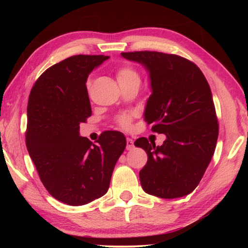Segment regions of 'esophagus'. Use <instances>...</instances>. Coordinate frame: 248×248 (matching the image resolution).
Masks as SVG:
<instances>
[{
  "instance_id": "1",
  "label": "esophagus",
  "mask_w": 248,
  "mask_h": 248,
  "mask_svg": "<svg viewBox=\"0 0 248 248\" xmlns=\"http://www.w3.org/2000/svg\"><path fill=\"white\" fill-rule=\"evenodd\" d=\"M134 148V141L132 139H127V150H132Z\"/></svg>"
}]
</instances>
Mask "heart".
Returning <instances> with one entry per match:
<instances>
[{"label": "heart", "instance_id": "heart-1", "mask_svg": "<svg viewBox=\"0 0 248 248\" xmlns=\"http://www.w3.org/2000/svg\"><path fill=\"white\" fill-rule=\"evenodd\" d=\"M116 78H117V81L120 84H127L131 82H140V78L139 72L136 71L134 68L130 66H120L116 69ZM87 88L91 87V81H87ZM131 118L129 115H121L118 117V124L121 127L127 128L130 124Z\"/></svg>", "mask_w": 248, "mask_h": 248}]
</instances>
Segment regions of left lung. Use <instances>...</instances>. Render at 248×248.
Listing matches in <instances>:
<instances>
[{"instance_id": "1", "label": "left lung", "mask_w": 248, "mask_h": 248, "mask_svg": "<svg viewBox=\"0 0 248 248\" xmlns=\"http://www.w3.org/2000/svg\"><path fill=\"white\" fill-rule=\"evenodd\" d=\"M149 71L151 91L145 120L165 134L162 146L140 138L148 161L140 171L141 187L160 198L186 196L196 187L214 154L218 123L212 93L199 68L184 57L155 51L124 52Z\"/></svg>"}]
</instances>
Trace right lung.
<instances>
[{"label": "right lung", "instance_id": "1", "mask_svg": "<svg viewBox=\"0 0 248 248\" xmlns=\"http://www.w3.org/2000/svg\"><path fill=\"white\" fill-rule=\"evenodd\" d=\"M104 55H75L48 68L31 88L28 103L26 148L52 196L83 205L108 192L116 162L127 141L107 131L97 144L78 134L92 115L86 81Z\"/></svg>", "mask_w": 248, "mask_h": 248}]
</instances>
